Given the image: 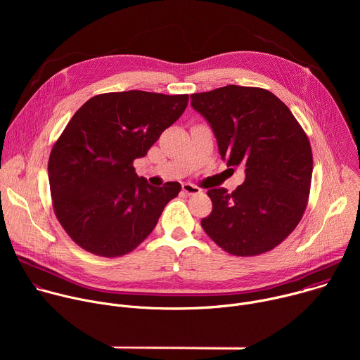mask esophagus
<instances>
[{"label":"esophagus","mask_w":360,"mask_h":360,"mask_svg":"<svg viewBox=\"0 0 360 360\" xmlns=\"http://www.w3.org/2000/svg\"><path fill=\"white\" fill-rule=\"evenodd\" d=\"M182 191L186 193V195H196V193H200L202 189L198 188L196 185H192V184H184L182 185Z\"/></svg>","instance_id":"34e87169"}]
</instances>
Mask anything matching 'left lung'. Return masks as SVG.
I'll return each mask as SVG.
<instances>
[{
    "label": "left lung",
    "instance_id": "left-lung-1",
    "mask_svg": "<svg viewBox=\"0 0 360 360\" xmlns=\"http://www.w3.org/2000/svg\"><path fill=\"white\" fill-rule=\"evenodd\" d=\"M228 167H243L232 193L208 191L212 212L203 231L225 252L255 256L285 240L300 222L312 181V148L304 131L271 91L226 85L191 95Z\"/></svg>",
    "mask_w": 360,
    "mask_h": 360
}]
</instances>
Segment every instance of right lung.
<instances>
[{
  "label": "right lung",
  "mask_w": 360,
  "mask_h": 360,
  "mask_svg": "<svg viewBox=\"0 0 360 360\" xmlns=\"http://www.w3.org/2000/svg\"><path fill=\"white\" fill-rule=\"evenodd\" d=\"M189 95L99 94L74 114L51 150L48 178L57 219L82 249L104 258L134 250L153 231L179 182L152 186L134 161L185 111Z\"/></svg>",
  "instance_id": "right-lung-1"
}]
</instances>
